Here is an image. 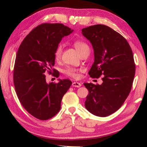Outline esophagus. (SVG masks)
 I'll return each instance as SVG.
<instances>
[{
	"label": "esophagus",
	"mask_w": 147,
	"mask_h": 147,
	"mask_svg": "<svg viewBox=\"0 0 147 147\" xmlns=\"http://www.w3.org/2000/svg\"><path fill=\"white\" fill-rule=\"evenodd\" d=\"M72 86L73 87H75V88H80V87H81L82 84L79 82H73Z\"/></svg>",
	"instance_id": "34e87169"
}]
</instances>
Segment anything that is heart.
Listing matches in <instances>:
<instances>
[{
  "mask_svg": "<svg viewBox=\"0 0 147 147\" xmlns=\"http://www.w3.org/2000/svg\"><path fill=\"white\" fill-rule=\"evenodd\" d=\"M74 47H75V49L78 53L80 54L81 53H82L84 51H85L87 49H89V47L88 45L86 43H84V42L80 41H76L74 43ZM61 53H62V48H61V45L58 46L56 51H55V54H54V56H55L56 59H58L60 58L61 55ZM65 73L67 75L70 76L71 77H73L74 78H78L79 77V72L78 70H77L76 69L72 68V67H69L67 69H66L64 71Z\"/></svg>",
  "mask_w": 147,
  "mask_h": 147,
  "instance_id": "heart-1",
  "label": "heart"
}]
</instances>
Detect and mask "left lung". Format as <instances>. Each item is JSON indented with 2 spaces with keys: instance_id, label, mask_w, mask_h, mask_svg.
<instances>
[{
  "instance_id": "8db88e82",
  "label": "left lung",
  "mask_w": 147,
  "mask_h": 147,
  "mask_svg": "<svg viewBox=\"0 0 147 147\" xmlns=\"http://www.w3.org/2000/svg\"><path fill=\"white\" fill-rule=\"evenodd\" d=\"M94 51L92 78L103 74L100 85L84 83L88 89L85 106L93 115L107 117L121 108L131 91L136 65L130 45L123 36L103 24L82 30Z\"/></svg>"
}]
</instances>
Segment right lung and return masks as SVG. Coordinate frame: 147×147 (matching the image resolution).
<instances>
[{"label": "right lung", "mask_w": 147, "mask_h": 147, "mask_svg": "<svg viewBox=\"0 0 147 147\" xmlns=\"http://www.w3.org/2000/svg\"><path fill=\"white\" fill-rule=\"evenodd\" d=\"M73 32L60 23L40 24L27 35L17 53L13 83L17 97L24 108L39 120L58 113L62 98L72 85L68 79L47 83L45 72H53L56 49L62 38Z\"/></svg>", "instance_id": "add662e5"}]
</instances>
